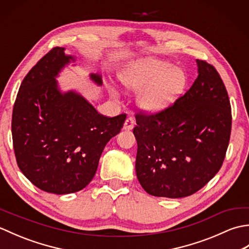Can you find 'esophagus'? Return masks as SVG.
I'll return each instance as SVG.
<instances>
[{
	"label": "esophagus",
	"mask_w": 249,
	"mask_h": 249,
	"mask_svg": "<svg viewBox=\"0 0 249 249\" xmlns=\"http://www.w3.org/2000/svg\"><path fill=\"white\" fill-rule=\"evenodd\" d=\"M134 127H135V119L133 116H128V118L125 120L123 128L126 130H131Z\"/></svg>",
	"instance_id": "esophagus-1"
}]
</instances>
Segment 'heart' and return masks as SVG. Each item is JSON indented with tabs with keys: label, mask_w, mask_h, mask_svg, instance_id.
I'll return each instance as SVG.
<instances>
[{
	"label": "heart",
	"mask_w": 249,
	"mask_h": 249,
	"mask_svg": "<svg viewBox=\"0 0 249 249\" xmlns=\"http://www.w3.org/2000/svg\"><path fill=\"white\" fill-rule=\"evenodd\" d=\"M126 91L138 92V105L145 113L154 114L170 108L183 94L187 77L171 63L145 57L130 62L119 75Z\"/></svg>",
	"instance_id": "1"
}]
</instances>
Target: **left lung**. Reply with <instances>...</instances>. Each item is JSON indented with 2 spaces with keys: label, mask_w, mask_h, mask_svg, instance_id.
<instances>
[{
  "label": "left lung",
  "mask_w": 249,
  "mask_h": 249,
  "mask_svg": "<svg viewBox=\"0 0 249 249\" xmlns=\"http://www.w3.org/2000/svg\"><path fill=\"white\" fill-rule=\"evenodd\" d=\"M198 77L170 108L137 113L136 174L155 197L183 198L219 171L231 134V106L219 73L197 60Z\"/></svg>",
  "instance_id": "obj_1"
}]
</instances>
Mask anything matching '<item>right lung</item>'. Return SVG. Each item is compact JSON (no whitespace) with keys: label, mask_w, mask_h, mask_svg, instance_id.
Here are the masks:
<instances>
[{"label":"right lung","mask_w":249,"mask_h":249,"mask_svg":"<svg viewBox=\"0 0 249 249\" xmlns=\"http://www.w3.org/2000/svg\"><path fill=\"white\" fill-rule=\"evenodd\" d=\"M75 57L55 47L21 83L14 105L16 160L25 178L47 193L79 192L92 181L106 144L118 135L126 114L107 118L75 91L61 92L56 77ZM102 86V76L91 73Z\"/></svg>","instance_id":"obj_1"}]
</instances>
